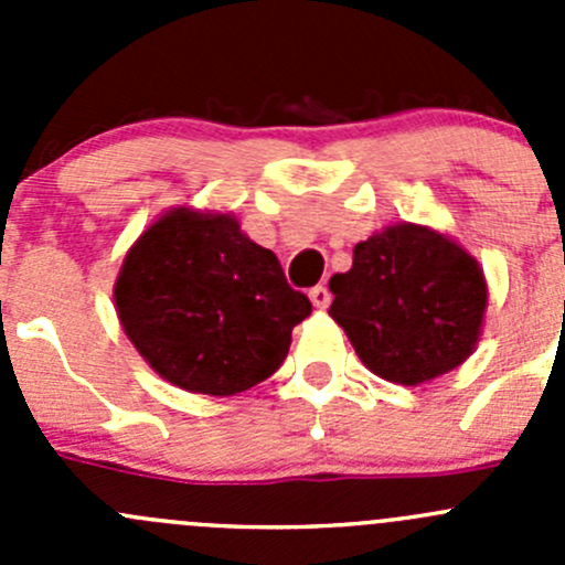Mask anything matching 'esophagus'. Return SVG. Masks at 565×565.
Returning a JSON list of instances; mask_svg holds the SVG:
<instances>
[{"instance_id":"esophagus-1","label":"esophagus","mask_w":565,"mask_h":565,"mask_svg":"<svg viewBox=\"0 0 565 565\" xmlns=\"http://www.w3.org/2000/svg\"><path fill=\"white\" fill-rule=\"evenodd\" d=\"M309 298H311V303H315V309H328V303H330V292H328V287H322V284H317L315 289H311L309 292Z\"/></svg>"}]
</instances>
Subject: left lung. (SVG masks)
I'll list each match as a JSON object with an SVG mask.
<instances>
[{"label":"left lung","mask_w":565,"mask_h":565,"mask_svg":"<svg viewBox=\"0 0 565 565\" xmlns=\"http://www.w3.org/2000/svg\"><path fill=\"white\" fill-rule=\"evenodd\" d=\"M328 315L380 377L418 385L451 372L476 347L487 309L478 262L426 226L398 224L358 243L330 278Z\"/></svg>","instance_id":"left-lung-1"}]
</instances>
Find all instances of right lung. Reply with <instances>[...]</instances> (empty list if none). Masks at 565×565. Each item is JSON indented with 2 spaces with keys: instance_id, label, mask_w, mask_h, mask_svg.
<instances>
[{
  "instance_id": "add662e5",
  "label": "right lung",
  "mask_w": 565,
  "mask_h": 565,
  "mask_svg": "<svg viewBox=\"0 0 565 565\" xmlns=\"http://www.w3.org/2000/svg\"><path fill=\"white\" fill-rule=\"evenodd\" d=\"M117 315L147 363L207 396L254 388L284 363L311 300L287 284L276 254L232 215L180 207L150 226L119 270Z\"/></svg>"
}]
</instances>
